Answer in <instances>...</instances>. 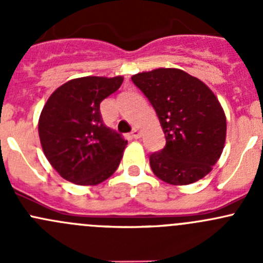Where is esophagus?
<instances>
[{"label": "esophagus", "instance_id": "1", "mask_svg": "<svg viewBox=\"0 0 263 263\" xmlns=\"http://www.w3.org/2000/svg\"><path fill=\"white\" fill-rule=\"evenodd\" d=\"M131 135H132V137H134V139H140V137H141V131H140L139 128H134V129H132Z\"/></svg>", "mask_w": 263, "mask_h": 263}]
</instances>
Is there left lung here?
<instances>
[{
  "mask_svg": "<svg viewBox=\"0 0 263 263\" xmlns=\"http://www.w3.org/2000/svg\"><path fill=\"white\" fill-rule=\"evenodd\" d=\"M131 79L153 104L165 135V147L150 155L154 174L173 185L208 176L227 137V117L213 90L179 68H155Z\"/></svg>",
  "mask_w": 263,
  "mask_h": 263,
  "instance_id": "1",
  "label": "left lung"
}]
</instances>
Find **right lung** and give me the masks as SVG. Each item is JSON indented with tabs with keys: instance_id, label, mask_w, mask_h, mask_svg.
<instances>
[{
	"instance_id": "right-lung-1",
	"label": "right lung",
	"mask_w": 263,
	"mask_h": 263,
	"mask_svg": "<svg viewBox=\"0 0 263 263\" xmlns=\"http://www.w3.org/2000/svg\"><path fill=\"white\" fill-rule=\"evenodd\" d=\"M122 76L72 79L52 92L38 122L41 145L66 181L95 185L118 168L127 140L104 124L100 103L117 91Z\"/></svg>"
}]
</instances>
